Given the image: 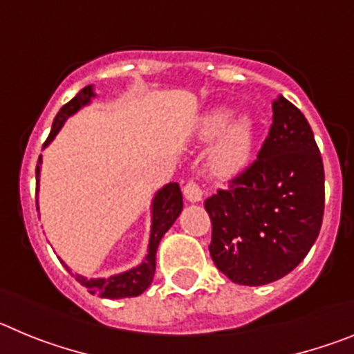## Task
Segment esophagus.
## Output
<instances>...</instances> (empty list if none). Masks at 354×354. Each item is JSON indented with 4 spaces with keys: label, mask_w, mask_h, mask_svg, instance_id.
I'll return each instance as SVG.
<instances>
[{
    "label": "esophagus",
    "mask_w": 354,
    "mask_h": 354,
    "mask_svg": "<svg viewBox=\"0 0 354 354\" xmlns=\"http://www.w3.org/2000/svg\"><path fill=\"white\" fill-rule=\"evenodd\" d=\"M184 196H186L187 202L198 204V202H202V198H204V192H202V187L196 183H187L186 186H184Z\"/></svg>",
    "instance_id": "1"
}]
</instances>
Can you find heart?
I'll return each instance as SVG.
<instances>
[{
	"label": "heart",
	"instance_id": "1",
	"mask_svg": "<svg viewBox=\"0 0 354 354\" xmlns=\"http://www.w3.org/2000/svg\"><path fill=\"white\" fill-rule=\"evenodd\" d=\"M236 115L230 106H214L196 118L195 140L200 143L216 140L209 154V167L218 177H234L252 161L255 142V122L248 113Z\"/></svg>",
	"mask_w": 354,
	"mask_h": 354
}]
</instances>
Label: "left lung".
Here are the masks:
<instances>
[{
	"mask_svg": "<svg viewBox=\"0 0 354 354\" xmlns=\"http://www.w3.org/2000/svg\"><path fill=\"white\" fill-rule=\"evenodd\" d=\"M216 268L239 286L286 277L310 252L323 223L324 168L305 115L283 95L257 159L227 192L205 200Z\"/></svg>",
	"mask_w": 354,
	"mask_h": 354,
	"instance_id": "1",
	"label": "left lung"
}]
</instances>
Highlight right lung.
Returning <instances> with one entry per match:
<instances>
[{
  "mask_svg": "<svg viewBox=\"0 0 354 354\" xmlns=\"http://www.w3.org/2000/svg\"><path fill=\"white\" fill-rule=\"evenodd\" d=\"M95 97L97 93L93 92V84H88L81 92H77V95L71 102H67L58 111L55 120H53L51 133H49L48 140L44 143V149L56 138V134L60 133V129L64 127L67 118L72 117V115H76L84 106H88L92 102V99H95ZM40 170H42V156L39 158V165H37V195H39L40 186ZM180 212H183V193H180L179 184H165L161 189L156 192L154 198H152V204H150V236L145 257H143V261L138 266H134V268H131L127 271H122V273L111 274V277L106 278H86L80 273H72L71 268L60 257L58 259L65 266V270L71 274H74L77 282L83 287H86L90 294H95V296H101V298L108 299L140 296V294L149 289V286L152 283V278H154L156 252H158L159 241L168 232V228L175 223V220L179 218Z\"/></svg>",
  "mask_w": 354,
  "mask_h": 354,
  "instance_id": "add662e5",
  "label": "right lung"
}]
</instances>
